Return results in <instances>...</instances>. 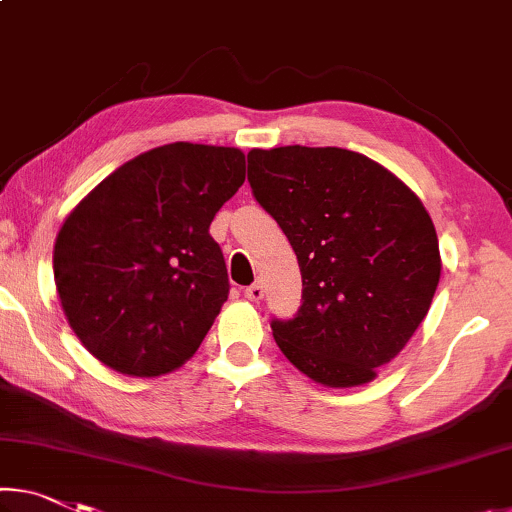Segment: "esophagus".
I'll use <instances>...</instances> for the list:
<instances>
[{
  "mask_svg": "<svg viewBox=\"0 0 512 512\" xmlns=\"http://www.w3.org/2000/svg\"><path fill=\"white\" fill-rule=\"evenodd\" d=\"M263 293H265V288H263V283H261V281L251 283V286H247V288H245V297H247V300H251V302L263 300Z\"/></svg>",
  "mask_w": 512,
  "mask_h": 512,
  "instance_id": "esophagus-1",
  "label": "esophagus"
}]
</instances>
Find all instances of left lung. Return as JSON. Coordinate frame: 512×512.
Segmentation results:
<instances>
[{
	"label": "left lung",
	"mask_w": 512,
	"mask_h": 512,
	"mask_svg": "<svg viewBox=\"0 0 512 512\" xmlns=\"http://www.w3.org/2000/svg\"><path fill=\"white\" fill-rule=\"evenodd\" d=\"M247 160L256 201L302 272L300 311L272 320L274 341L325 387L375 380L435 297L442 258L428 210L389 169L345 148H254Z\"/></svg>",
	"instance_id": "obj_1"
}]
</instances>
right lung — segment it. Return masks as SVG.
<instances>
[{
  "label": "right lung",
  "instance_id": "right-lung-1",
  "mask_svg": "<svg viewBox=\"0 0 512 512\" xmlns=\"http://www.w3.org/2000/svg\"><path fill=\"white\" fill-rule=\"evenodd\" d=\"M242 183L240 148L176 141L121 164L77 203L54 242V283L93 357L157 377L199 350L229 297L208 229Z\"/></svg>",
  "mask_w": 512,
  "mask_h": 512
}]
</instances>
